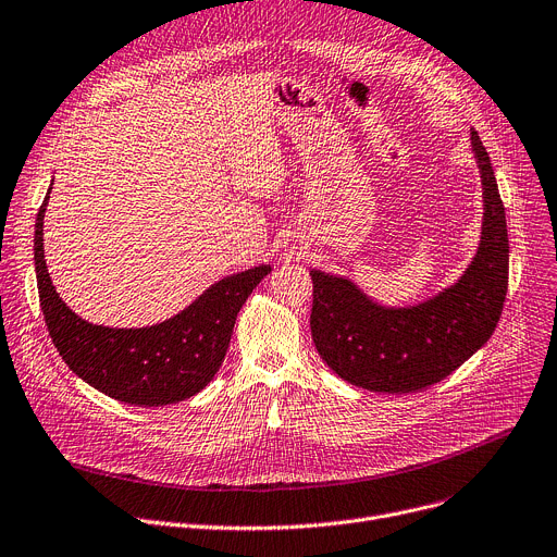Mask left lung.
I'll return each instance as SVG.
<instances>
[{"label":"left lung","mask_w":557,"mask_h":557,"mask_svg":"<svg viewBox=\"0 0 557 557\" xmlns=\"http://www.w3.org/2000/svg\"><path fill=\"white\" fill-rule=\"evenodd\" d=\"M484 219L476 252L461 277L432 298L385 307L349 277L311 269V336L343 381L387 394L425 389L488 343L508 290V231L486 147L470 129Z\"/></svg>","instance_id":"obj_1"}]
</instances>
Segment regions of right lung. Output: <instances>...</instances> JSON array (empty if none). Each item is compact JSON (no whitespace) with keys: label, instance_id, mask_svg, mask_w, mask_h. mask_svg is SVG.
<instances>
[{"label":"right lung","instance_id":"1","mask_svg":"<svg viewBox=\"0 0 557 557\" xmlns=\"http://www.w3.org/2000/svg\"><path fill=\"white\" fill-rule=\"evenodd\" d=\"M49 193L35 219V277L49 336L71 372L129 405L159 407L199 394L224 362L239 309L271 267L262 264L214 282L190 307L152 326L91 324L62 302L47 271Z\"/></svg>","mask_w":557,"mask_h":557}]
</instances>
